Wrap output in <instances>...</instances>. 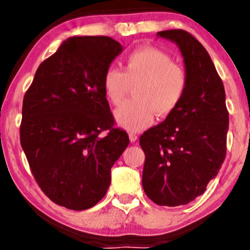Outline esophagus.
Returning <instances> with one entry per match:
<instances>
[{
    "instance_id": "1",
    "label": "esophagus",
    "mask_w": 250,
    "mask_h": 250,
    "mask_svg": "<svg viewBox=\"0 0 250 250\" xmlns=\"http://www.w3.org/2000/svg\"><path fill=\"white\" fill-rule=\"evenodd\" d=\"M129 140H131V142H135L136 140H138V135L135 134V133H129Z\"/></svg>"
}]
</instances>
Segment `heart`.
Here are the masks:
<instances>
[{"label": "heart", "mask_w": 250, "mask_h": 250, "mask_svg": "<svg viewBox=\"0 0 250 250\" xmlns=\"http://www.w3.org/2000/svg\"><path fill=\"white\" fill-rule=\"evenodd\" d=\"M136 83L135 99L115 111L118 124L133 132L151 124L155 112L164 117L175 110L186 93L187 71L164 51L140 47L126 57L124 71L111 66L104 76L105 94L114 104H121L131 85Z\"/></svg>", "instance_id": "heart-1"}]
</instances>
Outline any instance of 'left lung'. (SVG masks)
Listing matches in <instances>:
<instances>
[{
    "mask_svg": "<svg viewBox=\"0 0 250 250\" xmlns=\"http://www.w3.org/2000/svg\"><path fill=\"white\" fill-rule=\"evenodd\" d=\"M157 35L179 46L188 84L175 110L140 136L142 186L155 204L175 207L201 196L217 175L227 155L229 112L223 83L199 41L182 29Z\"/></svg>",
    "mask_w": 250,
    "mask_h": 250,
    "instance_id": "1",
    "label": "left lung"
}]
</instances>
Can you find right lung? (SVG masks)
<instances>
[{"mask_svg":"<svg viewBox=\"0 0 250 250\" xmlns=\"http://www.w3.org/2000/svg\"><path fill=\"white\" fill-rule=\"evenodd\" d=\"M122 51L108 36L69 37L40 64L23 97L20 143L30 170L43 192L68 209H87L104 197L111 167L129 143L114 127L104 87Z\"/></svg>","mask_w":250,"mask_h":250,"instance_id":"1","label":"right lung"}]
</instances>
